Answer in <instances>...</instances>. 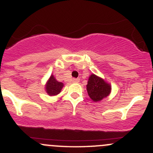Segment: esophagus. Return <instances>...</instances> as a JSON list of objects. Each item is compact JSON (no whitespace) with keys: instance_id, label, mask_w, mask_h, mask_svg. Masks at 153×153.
I'll return each instance as SVG.
<instances>
[{"instance_id":"obj_1","label":"esophagus","mask_w":153,"mask_h":153,"mask_svg":"<svg viewBox=\"0 0 153 153\" xmlns=\"http://www.w3.org/2000/svg\"><path fill=\"white\" fill-rule=\"evenodd\" d=\"M80 81L79 78H73L72 79V82L73 83H78Z\"/></svg>"}]
</instances>
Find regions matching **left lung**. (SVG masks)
I'll return each mask as SVG.
<instances>
[{
    "mask_svg": "<svg viewBox=\"0 0 153 153\" xmlns=\"http://www.w3.org/2000/svg\"><path fill=\"white\" fill-rule=\"evenodd\" d=\"M86 87L89 96L95 102H100L108 97L111 92V84L93 73L89 76Z\"/></svg>",
    "mask_w": 153,
    "mask_h": 153,
    "instance_id": "1",
    "label": "left lung"
}]
</instances>
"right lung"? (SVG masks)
I'll use <instances>...</instances> for the list:
<instances>
[{
    "label": "right lung",
    "instance_id": "1",
    "mask_svg": "<svg viewBox=\"0 0 153 153\" xmlns=\"http://www.w3.org/2000/svg\"><path fill=\"white\" fill-rule=\"evenodd\" d=\"M64 84L62 82H59L54 78V75H51L45 85V90L47 94L50 96H57L61 92L62 88Z\"/></svg>",
    "mask_w": 153,
    "mask_h": 153
}]
</instances>
